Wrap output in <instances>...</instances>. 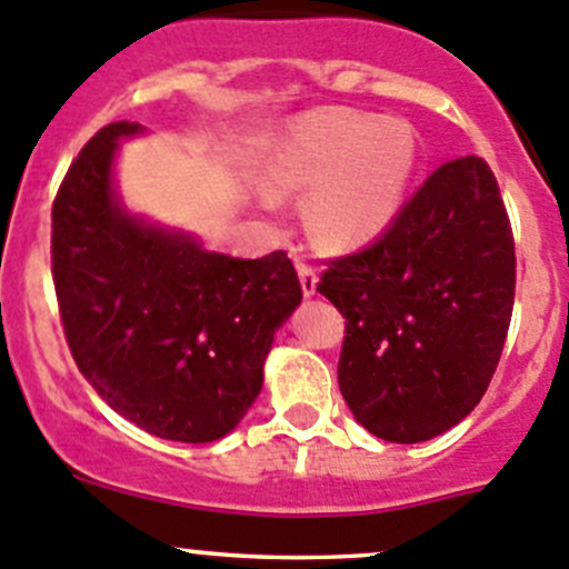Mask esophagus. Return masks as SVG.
<instances>
[{"label":"esophagus","mask_w":569,"mask_h":569,"mask_svg":"<svg viewBox=\"0 0 569 569\" xmlns=\"http://www.w3.org/2000/svg\"><path fill=\"white\" fill-rule=\"evenodd\" d=\"M297 274H300V283H302V295L311 297L317 295V283H319V274L311 263L306 261H297Z\"/></svg>","instance_id":"esophagus-1"}]
</instances>
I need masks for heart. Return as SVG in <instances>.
Wrapping results in <instances>:
<instances>
[{"label": "heart", "mask_w": 569, "mask_h": 569, "mask_svg": "<svg viewBox=\"0 0 569 569\" xmlns=\"http://www.w3.org/2000/svg\"><path fill=\"white\" fill-rule=\"evenodd\" d=\"M417 147L391 119L319 110L289 127L267 163L272 197L308 194L306 224L328 250H352L389 228L406 200Z\"/></svg>", "instance_id": "obj_1"}]
</instances>
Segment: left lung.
<instances>
[{
  "label": "left lung",
  "mask_w": 569,
  "mask_h": 569,
  "mask_svg": "<svg viewBox=\"0 0 569 569\" xmlns=\"http://www.w3.org/2000/svg\"><path fill=\"white\" fill-rule=\"evenodd\" d=\"M515 236L483 158L442 163L375 244L328 261L339 308V389L397 445L433 439L481 402L515 308Z\"/></svg>",
  "instance_id": "obj_1"
}]
</instances>
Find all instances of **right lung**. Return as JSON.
<instances>
[{"instance_id": "add662e5", "label": "right lung", "mask_w": 569, "mask_h": 569, "mask_svg": "<svg viewBox=\"0 0 569 569\" xmlns=\"http://www.w3.org/2000/svg\"><path fill=\"white\" fill-rule=\"evenodd\" d=\"M113 121L71 161L52 202V280L74 363L138 428L213 442L263 386L274 330L302 300L283 250L230 258L130 217L113 191Z\"/></svg>"}]
</instances>
